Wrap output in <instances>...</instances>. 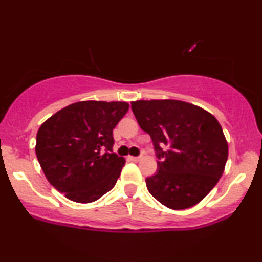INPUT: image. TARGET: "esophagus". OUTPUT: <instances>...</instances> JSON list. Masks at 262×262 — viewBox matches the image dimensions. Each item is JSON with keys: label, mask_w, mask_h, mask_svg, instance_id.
Instances as JSON below:
<instances>
[{"label": "esophagus", "mask_w": 262, "mask_h": 262, "mask_svg": "<svg viewBox=\"0 0 262 262\" xmlns=\"http://www.w3.org/2000/svg\"><path fill=\"white\" fill-rule=\"evenodd\" d=\"M141 159V156H129V160L132 161H139Z\"/></svg>", "instance_id": "esophagus-1"}]
</instances>
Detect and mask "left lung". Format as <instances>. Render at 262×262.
I'll return each mask as SVG.
<instances>
[{"label":"left lung","mask_w":262,"mask_h":262,"mask_svg":"<svg viewBox=\"0 0 262 262\" xmlns=\"http://www.w3.org/2000/svg\"><path fill=\"white\" fill-rule=\"evenodd\" d=\"M132 111L159 159L155 175L145 180L151 196L171 209L201 202L223 175L228 159L227 139L215 117L176 100L135 101Z\"/></svg>","instance_id":"obj_1"}]
</instances>
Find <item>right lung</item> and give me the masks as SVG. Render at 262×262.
Listing matches in <instances>:
<instances>
[{"instance_id":"right-lung-1","label":"right lung","mask_w":262,"mask_h":262,"mask_svg":"<svg viewBox=\"0 0 262 262\" xmlns=\"http://www.w3.org/2000/svg\"><path fill=\"white\" fill-rule=\"evenodd\" d=\"M128 108L127 102H76L40 125L35 154L53 187L79 203L114 187L125 160L113 152V129Z\"/></svg>"}]
</instances>
